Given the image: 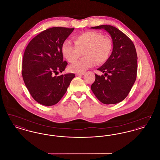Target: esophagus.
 I'll use <instances>...</instances> for the list:
<instances>
[{"mask_svg":"<svg viewBox=\"0 0 160 160\" xmlns=\"http://www.w3.org/2000/svg\"><path fill=\"white\" fill-rule=\"evenodd\" d=\"M84 74H85L84 72H78V73H77L76 75L77 76H83Z\"/></svg>","mask_w":160,"mask_h":160,"instance_id":"obj_1","label":"esophagus"}]
</instances>
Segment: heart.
Masks as SVG:
<instances>
[{
    "label": "heart",
    "instance_id": "heart-1",
    "mask_svg": "<svg viewBox=\"0 0 160 160\" xmlns=\"http://www.w3.org/2000/svg\"><path fill=\"white\" fill-rule=\"evenodd\" d=\"M112 50L111 39L95 31H87L75 38V44L65 41L62 46V53L70 63H74L82 55V59L69 66L70 71L81 72L91 68L96 63L102 64L110 58Z\"/></svg>",
    "mask_w": 160,
    "mask_h": 160
}]
</instances>
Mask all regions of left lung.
Returning <instances> with one entry per match:
<instances>
[{
    "instance_id": "1",
    "label": "left lung",
    "mask_w": 160,
    "mask_h": 160,
    "mask_svg": "<svg viewBox=\"0 0 160 160\" xmlns=\"http://www.w3.org/2000/svg\"><path fill=\"white\" fill-rule=\"evenodd\" d=\"M91 28L108 32L113 45L108 59L97 69L104 74H95L91 90L103 104L119 103L127 97L136 80L137 55L135 46L125 33L114 26L101 25Z\"/></svg>"
}]
</instances>
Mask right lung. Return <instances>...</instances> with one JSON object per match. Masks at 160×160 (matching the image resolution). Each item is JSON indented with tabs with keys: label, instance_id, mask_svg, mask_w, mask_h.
I'll return each mask as SVG.
<instances>
[{
	"label": "right lung",
	"instance_id": "add662e5",
	"mask_svg": "<svg viewBox=\"0 0 160 160\" xmlns=\"http://www.w3.org/2000/svg\"><path fill=\"white\" fill-rule=\"evenodd\" d=\"M74 28L54 27L42 31L26 47L22 62V76L32 98L51 106L57 104L67 91L75 74L59 75L68 63L63 60L62 46Z\"/></svg>",
	"mask_w": 160,
	"mask_h": 160
}]
</instances>
